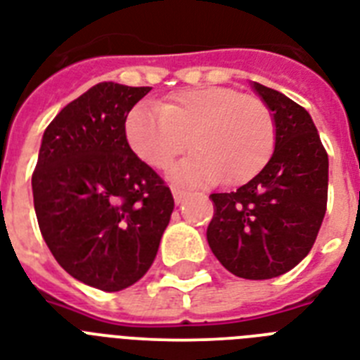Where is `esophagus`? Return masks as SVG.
Masks as SVG:
<instances>
[{
  "mask_svg": "<svg viewBox=\"0 0 360 360\" xmlns=\"http://www.w3.org/2000/svg\"><path fill=\"white\" fill-rule=\"evenodd\" d=\"M172 194H174L175 203H183L185 202V198L188 196V192L183 191V188H172Z\"/></svg>",
  "mask_w": 360,
  "mask_h": 360,
  "instance_id": "esophagus-1",
  "label": "esophagus"
}]
</instances>
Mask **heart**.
<instances>
[{"label":"heart","instance_id":"1","mask_svg":"<svg viewBox=\"0 0 360 360\" xmlns=\"http://www.w3.org/2000/svg\"><path fill=\"white\" fill-rule=\"evenodd\" d=\"M132 151L164 169L188 147L194 153L169 169L175 183L239 185L267 164L274 121L265 104L230 87H198L172 95L162 106L138 104L124 123Z\"/></svg>","mask_w":360,"mask_h":360}]
</instances>
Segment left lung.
I'll list each match as a JSON object with an SVG mask.
<instances>
[{"label": "left lung", "instance_id": "obj_1", "mask_svg": "<svg viewBox=\"0 0 360 360\" xmlns=\"http://www.w3.org/2000/svg\"><path fill=\"white\" fill-rule=\"evenodd\" d=\"M274 120V151L236 192L211 194L207 243L222 265L246 280L288 273L307 257L327 211L329 157L307 110L252 82Z\"/></svg>", "mask_w": 360, "mask_h": 360}]
</instances>
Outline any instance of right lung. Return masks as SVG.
Segmentation results:
<instances>
[{"mask_svg": "<svg viewBox=\"0 0 360 360\" xmlns=\"http://www.w3.org/2000/svg\"><path fill=\"white\" fill-rule=\"evenodd\" d=\"M151 87L103 82L48 124L31 177L37 220L61 267L103 291L149 271L174 211L160 175L136 157L124 121Z\"/></svg>", "mask_w": 360, "mask_h": 360, "instance_id": "1", "label": "right lung"}]
</instances>
